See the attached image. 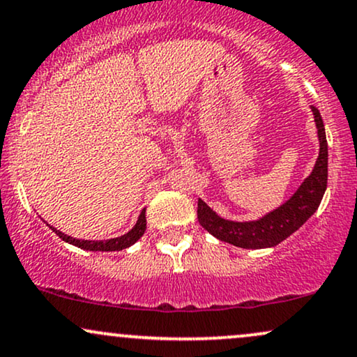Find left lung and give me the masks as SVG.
<instances>
[{"mask_svg": "<svg viewBox=\"0 0 357 357\" xmlns=\"http://www.w3.org/2000/svg\"><path fill=\"white\" fill-rule=\"evenodd\" d=\"M311 111L314 114L319 139V156L301 186L281 206L255 221L225 220L203 199H197V221L209 234L243 249L274 248L289 238L316 213L328 186V141L321 113L314 106H311Z\"/></svg>", "mask_w": 357, "mask_h": 357, "instance_id": "1", "label": "left lung"}]
</instances>
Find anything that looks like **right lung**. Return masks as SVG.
I'll list each match as a JSON object with an SVG mask.
<instances>
[{
    "mask_svg": "<svg viewBox=\"0 0 357 357\" xmlns=\"http://www.w3.org/2000/svg\"><path fill=\"white\" fill-rule=\"evenodd\" d=\"M50 226V225H48ZM51 229L54 231L56 234L59 236V238L63 239L64 243H70L73 246L76 248H81V249H86V251H121V249H126L135 244L137 239L141 238V236L144 234L146 231V209H143L139 214V218H137L136 225L132 226V229L128 231L126 234L119 236V238H111V239H101V241H89V239H76V238H71V236L61 233L59 229H56V227L50 226Z\"/></svg>",
    "mask_w": 357,
    "mask_h": 357,
    "instance_id": "right-lung-1",
    "label": "right lung"
}]
</instances>
